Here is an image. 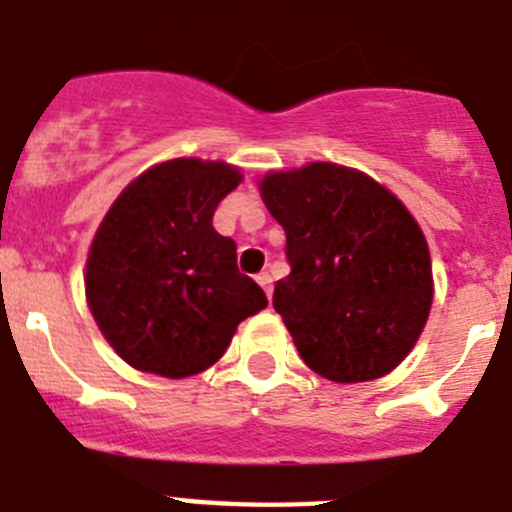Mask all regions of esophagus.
Wrapping results in <instances>:
<instances>
[{
  "mask_svg": "<svg viewBox=\"0 0 512 512\" xmlns=\"http://www.w3.org/2000/svg\"><path fill=\"white\" fill-rule=\"evenodd\" d=\"M256 282H259L261 287H264L266 297H271V292H274V284H271V282H274V279H271V274H269V271H261L259 277H256Z\"/></svg>",
  "mask_w": 512,
  "mask_h": 512,
  "instance_id": "esophagus-1",
  "label": "esophagus"
}]
</instances>
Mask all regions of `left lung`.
Here are the masks:
<instances>
[{
  "instance_id": "1",
  "label": "left lung",
  "mask_w": 512,
  "mask_h": 512,
  "mask_svg": "<svg viewBox=\"0 0 512 512\" xmlns=\"http://www.w3.org/2000/svg\"><path fill=\"white\" fill-rule=\"evenodd\" d=\"M259 189L287 235L292 271L271 302L302 361L341 384L390 374L433 302L431 253L415 217L372 176L325 161L266 174Z\"/></svg>"
}]
</instances>
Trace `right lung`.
I'll use <instances>...</instances> for the list:
<instances>
[{
  "mask_svg": "<svg viewBox=\"0 0 512 512\" xmlns=\"http://www.w3.org/2000/svg\"><path fill=\"white\" fill-rule=\"evenodd\" d=\"M241 171L174 158L122 189L87 259V302L102 336L130 366L169 379L215 364L235 328L266 307L238 271L235 241L212 228Z\"/></svg>",
  "mask_w": 512,
  "mask_h": 512,
  "instance_id": "obj_1",
  "label": "right lung"
}]
</instances>
